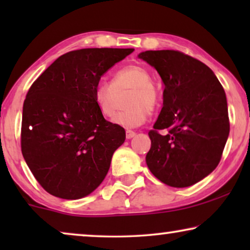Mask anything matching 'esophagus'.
Listing matches in <instances>:
<instances>
[{"instance_id":"esophagus-1","label":"esophagus","mask_w":250,"mask_h":250,"mask_svg":"<svg viewBox=\"0 0 250 250\" xmlns=\"http://www.w3.org/2000/svg\"><path fill=\"white\" fill-rule=\"evenodd\" d=\"M135 135H136V133L134 131H131V129H127V131H126V138L127 139L134 138Z\"/></svg>"}]
</instances>
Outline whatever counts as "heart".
I'll use <instances>...</instances> for the list:
<instances>
[{"mask_svg": "<svg viewBox=\"0 0 250 250\" xmlns=\"http://www.w3.org/2000/svg\"><path fill=\"white\" fill-rule=\"evenodd\" d=\"M152 77L146 68L129 64L116 70L110 83H100L94 90L93 99L98 110L105 118H111L117 110L119 97L126 94L125 107L112 119L114 124L126 128H134L146 123L149 112L159 105L160 93L152 83Z\"/></svg>", "mask_w": 250, "mask_h": 250, "instance_id": "obj_1", "label": "heart"}]
</instances>
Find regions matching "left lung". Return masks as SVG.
Listing matches in <instances>:
<instances>
[{"mask_svg":"<svg viewBox=\"0 0 250 250\" xmlns=\"http://www.w3.org/2000/svg\"><path fill=\"white\" fill-rule=\"evenodd\" d=\"M139 58L156 68L165 85L146 165L167 186H192L222 158L230 132L224 88L209 67L180 51H146Z\"/></svg>","mask_w":250,"mask_h":250,"instance_id":"8db88e82","label":"left lung"}]
</instances>
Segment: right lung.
<instances>
[{
  "mask_svg": "<svg viewBox=\"0 0 250 250\" xmlns=\"http://www.w3.org/2000/svg\"><path fill=\"white\" fill-rule=\"evenodd\" d=\"M134 49H81L58 58L41 74L23 101L21 152L44 190L80 199L107 175L122 126L105 121L93 94L102 75Z\"/></svg>",
  "mask_w": 250,
  "mask_h": 250,
  "instance_id": "right-lung-1",
  "label": "right lung"
}]
</instances>
